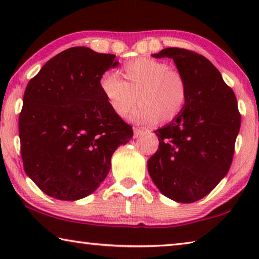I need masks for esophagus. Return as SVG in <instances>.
<instances>
[{
  "label": "esophagus",
  "instance_id": "obj_1",
  "mask_svg": "<svg viewBox=\"0 0 259 259\" xmlns=\"http://www.w3.org/2000/svg\"><path fill=\"white\" fill-rule=\"evenodd\" d=\"M142 135H144V130L143 129H138V128H135L134 129V137L135 138H138Z\"/></svg>",
  "mask_w": 259,
  "mask_h": 259
}]
</instances>
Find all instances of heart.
Instances as JSON below:
<instances>
[{
  "mask_svg": "<svg viewBox=\"0 0 259 259\" xmlns=\"http://www.w3.org/2000/svg\"><path fill=\"white\" fill-rule=\"evenodd\" d=\"M121 78L105 73L99 88L114 114L124 116L137 102L130 120L136 123H168L181 115L188 102V85L178 69L164 61L140 57L126 63Z\"/></svg>",
  "mask_w": 259,
  "mask_h": 259,
  "instance_id": "obj_1",
  "label": "heart"
}]
</instances>
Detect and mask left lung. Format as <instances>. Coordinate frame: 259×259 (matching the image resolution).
<instances>
[{
	"label": "left lung",
	"instance_id": "1",
	"mask_svg": "<svg viewBox=\"0 0 259 259\" xmlns=\"http://www.w3.org/2000/svg\"><path fill=\"white\" fill-rule=\"evenodd\" d=\"M154 58H171L188 85L181 115L155 130L159 148L147 161L148 174L162 194L192 203L208 195L229 172L241 115L233 90L202 55L166 48Z\"/></svg>",
	"mask_w": 259,
	"mask_h": 259
}]
</instances>
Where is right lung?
<instances>
[{
    "instance_id": "obj_1",
    "label": "right lung",
    "mask_w": 259,
    "mask_h": 259,
    "mask_svg": "<svg viewBox=\"0 0 259 259\" xmlns=\"http://www.w3.org/2000/svg\"><path fill=\"white\" fill-rule=\"evenodd\" d=\"M115 56L74 47L47 61L26 87L19 115L20 152L27 176L51 198L75 201L95 192L113 153L133 138L114 114L99 80Z\"/></svg>"
}]
</instances>
